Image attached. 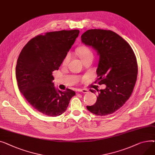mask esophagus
I'll list each match as a JSON object with an SVG mask.
<instances>
[{
	"instance_id": "esophagus-1",
	"label": "esophagus",
	"mask_w": 155,
	"mask_h": 155,
	"mask_svg": "<svg viewBox=\"0 0 155 155\" xmlns=\"http://www.w3.org/2000/svg\"><path fill=\"white\" fill-rule=\"evenodd\" d=\"M78 92L83 93H88V90L86 89H79L78 91Z\"/></svg>"
}]
</instances>
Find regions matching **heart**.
<instances>
[{
  "instance_id": "obj_1",
  "label": "heart",
  "mask_w": 155,
  "mask_h": 155,
  "mask_svg": "<svg viewBox=\"0 0 155 155\" xmlns=\"http://www.w3.org/2000/svg\"><path fill=\"white\" fill-rule=\"evenodd\" d=\"M77 52L79 54V57L83 61L87 58L93 57V54L92 51L87 46H81L79 48L77 49ZM70 59H71V54L70 53H68L65 56V57L64 58L62 62V64L63 66H66L68 64Z\"/></svg>"
}]
</instances>
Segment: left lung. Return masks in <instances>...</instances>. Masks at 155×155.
Returning a JSON list of instances; mask_svg holds the SVG:
<instances>
[{
    "label": "left lung",
    "instance_id": "left-lung-1",
    "mask_svg": "<svg viewBox=\"0 0 155 155\" xmlns=\"http://www.w3.org/2000/svg\"><path fill=\"white\" fill-rule=\"evenodd\" d=\"M81 41L97 51L99 56L97 80L99 85L106 86L99 91L96 89V102L86 107L97 116L112 114L125 104L133 91L138 74L134 51L120 35L110 30L89 29L82 34Z\"/></svg>",
    "mask_w": 155,
    "mask_h": 155
}]
</instances>
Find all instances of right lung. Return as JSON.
Wrapping results in <instances>:
<instances>
[{
	"label": "right lung",
	"mask_w": 155,
	"mask_h": 155,
	"mask_svg": "<svg viewBox=\"0 0 155 155\" xmlns=\"http://www.w3.org/2000/svg\"><path fill=\"white\" fill-rule=\"evenodd\" d=\"M79 33L74 29L38 35L25 44L18 58L15 74L20 91L34 109L45 115L62 114L76 94L70 89H56L52 74L59 69Z\"/></svg>",
	"instance_id": "add662e5"
}]
</instances>
